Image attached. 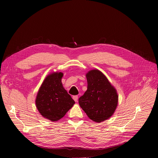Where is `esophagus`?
<instances>
[{"label":"esophagus","instance_id":"obj_1","mask_svg":"<svg viewBox=\"0 0 158 158\" xmlns=\"http://www.w3.org/2000/svg\"><path fill=\"white\" fill-rule=\"evenodd\" d=\"M73 98L75 101V102H77V100H78V96H74L73 97Z\"/></svg>","mask_w":158,"mask_h":158}]
</instances>
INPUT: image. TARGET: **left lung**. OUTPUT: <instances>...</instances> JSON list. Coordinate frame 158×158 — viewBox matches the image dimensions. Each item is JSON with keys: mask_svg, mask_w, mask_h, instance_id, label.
Listing matches in <instances>:
<instances>
[{"mask_svg": "<svg viewBox=\"0 0 158 158\" xmlns=\"http://www.w3.org/2000/svg\"><path fill=\"white\" fill-rule=\"evenodd\" d=\"M87 89L79 98V104L87 116L101 123L114 112L118 102L116 90L99 70L93 69L86 74Z\"/></svg>", "mask_w": 158, "mask_h": 158, "instance_id": "left-lung-1", "label": "left lung"}]
</instances>
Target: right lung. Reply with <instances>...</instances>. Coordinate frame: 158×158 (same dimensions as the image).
<instances>
[{
  "label": "right lung",
  "mask_w": 158,
  "mask_h": 158,
  "mask_svg": "<svg viewBox=\"0 0 158 158\" xmlns=\"http://www.w3.org/2000/svg\"><path fill=\"white\" fill-rule=\"evenodd\" d=\"M62 73H54L45 79L37 95L35 104L40 114L51 121L62 118L75 104L63 87Z\"/></svg>",
  "instance_id": "add662e5"
}]
</instances>
